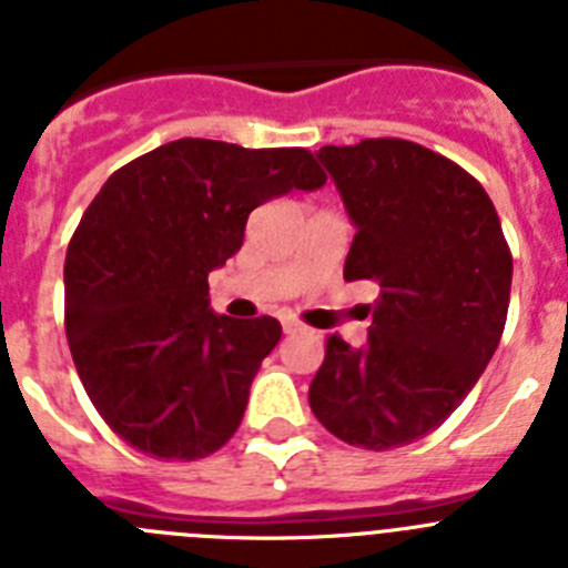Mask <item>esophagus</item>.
I'll return each mask as SVG.
<instances>
[{
    "label": "esophagus",
    "instance_id": "1",
    "mask_svg": "<svg viewBox=\"0 0 568 568\" xmlns=\"http://www.w3.org/2000/svg\"><path fill=\"white\" fill-rule=\"evenodd\" d=\"M281 327H284V333H287V335H295V333H301V329H304L295 318H284V321H281Z\"/></svg>",
    "mask_w": 568,
    "mask_h": 568
}]
</instances>
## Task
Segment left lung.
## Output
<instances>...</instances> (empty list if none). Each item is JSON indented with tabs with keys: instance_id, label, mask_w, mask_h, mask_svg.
<instances>
[{
	"instance_id": "obj_1",
	"label": "left lung",
	"mask_w": 568,
	"mask_h": 568,
	"mask_svg": "<svg viewBox=\"0 0 568 568\" xmlns=\"http://www.w3.org/2000/svg\"><path fill=\"white\" fill-rule=\"evenodd\" d=\"M355 227L344 278L378 287L364 346L329 335L315 418L373 453L438 429L500 344L511 255L495 204L464 168L404 139L321 148Z\"/></svg>"
}]
</instances>
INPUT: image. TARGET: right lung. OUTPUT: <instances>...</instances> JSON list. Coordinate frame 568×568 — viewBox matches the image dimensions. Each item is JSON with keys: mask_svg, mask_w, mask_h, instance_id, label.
Listing matches in <instances>:
<instances>
[{"mask_svg": "<svg viewBox=\"0 0 568 568\" xmlns=\"http://www.w3.org/2000/svg\"><path fill=\"white\" fill-rule=\"evenodd\" d=\"M327 175L301 148L179 139L110 175L64 258V329L90 400L122 440L164 460L222 449L281 324L210 310L207 275L247 215Z\"/></svg>", "mask_w": 568, "mask_h": 568, "instance_id": "obj_1", "label": "right lung"}]
</instances>
